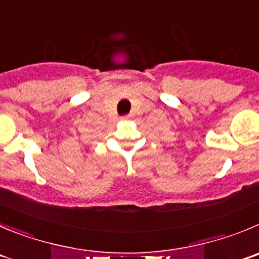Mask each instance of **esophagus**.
<instances>
[{
    "label": "esophagus",
    "instance_id": "obj_1",
    "mask_svg": "<svg viewBox=\"0 0 259 259\" xmlns=\"http://www.w3.org/2000/svg\"><path fill=\"white\" fill-rule=\"evenodd\" d=\"M122 119H130V115H123V117H122Z\"/></svg>",
    "mask_w": 259,
    "mask_h": 259
}]
</instances>
